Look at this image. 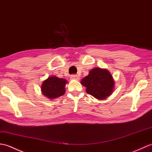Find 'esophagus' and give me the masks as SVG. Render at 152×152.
I'll return each instance as SVG.
<instances>
[{
    "label": "esophagus",
    "mask_w": 152,
    "mask_h": 152,
    "mask_svg": "<svg viewBox=\"0 0 152 152\" xmlns=\"http://www.w3.org/2000/svg\"><path fill=\"white\" fill-rule=\"evenodd\" d=\"M70 78L73 80H77V81L80 80V79L79 76H77V75H72L71 77H70Z\"/></svg>",
    "instance_id": "esophagus-1"
}]
</instances>
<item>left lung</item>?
Here are the masks:
<instances>
[{"mask_svg":"<svg viewBox=\"0 0 152 152\" xmlns=\"http://www.w3.org/2000/svg\"><path fill=\"white\" fill-rule=\"evenodd\" d=\"M81 84L86 87L87 93L99 100L107 99L115 88V80L111 72L100 67L89 70V75L81 80Z\"/></svg>","mask_w":152,"mask_h":152,"instance_id":"left-lung-1","label":"left lung"}]
</instances>
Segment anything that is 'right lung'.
Wrapping results in <instances>:
<instances>
[{
	"instance_id": "obj_1",
	"label": "right lung",
	"mask_w": 152,
	"mask_h": 152,
	"mask_svg": "<svg viewBox=\"0 0 152 152\" xmlns=\"http://www.w3.org/2000/svg\"><path fill=\"white\" fill-rule=\"evenodd\" d=\"M67 81L56 76H50L45 80L41 86V93L50 100L61 96L65 93V86Z\"/></svg>"
}]
</instances>
